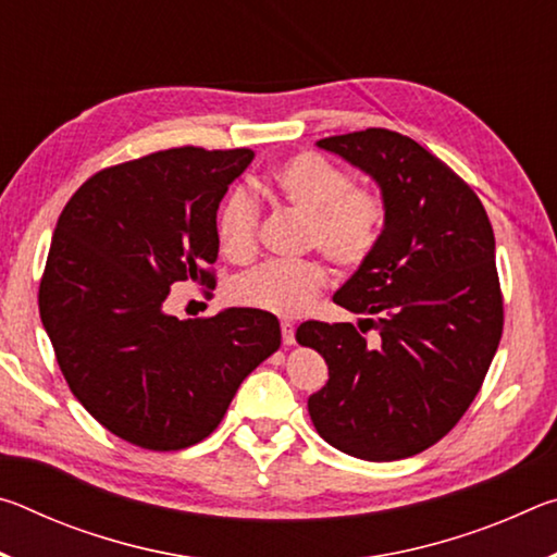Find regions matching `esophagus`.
Here are the masks:
<instances>
[{"label":"esophagus","mask_w":557,"mask_h":557,"mask_svg":"<svg viewBox=\"0 0 557 557\" xmlns=\"http://www.w3.org/2000/svg\"><path fill=\"white\" fill-rule=\"evenodd\" d=\"M282 342H285V346L295 344V324L292 322H282Z\"/></svg>","instance_id":"34e87169"}]
</instances>
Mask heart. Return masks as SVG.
Returning a JSON list of instances; mask_svg holds the SVG:
<instances>
[{"mask_svg":"<svg viewBox=\"0 0 557 557\" xmlns=\"http://www.w3.org/2000/svg\"><path fill=\"white\" fill-rule=\"evenodd\" d=\"M280 203L307 215L305 240L319 248L338 270L354 272L381 248L388 228V201L371 186H354L346 169L317 152H297L280 162L265 178ZM260 206L248 188H233L215 221L221 250L233 260L256 252ZM326 285L322 260L262 262L243 272L231 287L233 301L277 317L305 314Z\"/></svg>","mask_w":557,"mask_h":557,"instance_id":"1","label":"heart"}]
</instances>
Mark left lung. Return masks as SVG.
<instances>
[{
	"mask_svg": "<svg viewBox=\"0 0 557 557\" xmlns=\"http://www.w3.org/2000/svg\"><path fill=\"white\" fill-rule=\"evenodd\" d=\"M379 182L388 228L375 256L336 292L361 326L305 322L297 342L329 366L309 398L319 435L346 455L393 461L418 455L457 425L482 391L504 332L496 243L465 178L400 132L369 127L317 143Z\"/></svg>",
	"mask_w": 557,
	"mask_h": 557,
	"instance_id": "left-lung-1",
	"label": "left lung"
}]
</instances>
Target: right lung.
<instances>
[{"mask_svg": "<svg viewBox=\"0 0 557 557\" xmlns=\"http://www.w3.org/2000/svg\"><path fill=\"white\" fill-rule=\"evenodd\" d=\"M252 149L174 147L92 174L55 223L39 312L55 361L102 428L152 451L221 425L245 375L280 348L275 314L164 312L178 282L215 287V211Z\"/></svg>", "mask_w": 557, "mask_h": 557, "instance_id": "1", "label": "right lung"}]
</instances>
